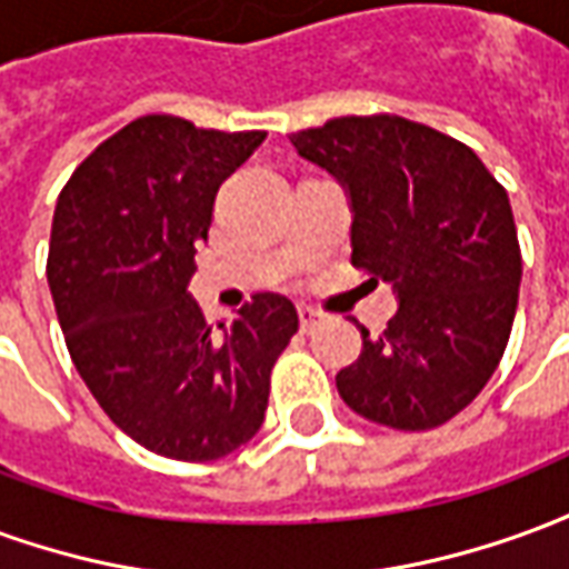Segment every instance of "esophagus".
Instances as JSON below:
<instances>
[{"mask_svg":"<svg viewBox=\"0 0 569 569\" xmlns=\"http://www.w3.org/2000/svg\"><path fill=\"white\" fill-rule=\"evenodd\" d=\"M322 320V313L317 308H310V305H298V322H301V329L305 332H310L317 322Z\"/></svg>","mask_w":569,"mask_h":569,"instance_id":"1","label":"esophagus"}]
</instances>
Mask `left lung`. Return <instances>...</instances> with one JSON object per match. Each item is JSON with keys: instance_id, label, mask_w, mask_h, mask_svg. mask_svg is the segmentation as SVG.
<instances>
[{"instance_id": "obj_1", "label": "left lung", "mask_w": 569, "mask_h": 569, "mask_svg": "<svg viewBox=\"0 0 569 569\" xmlns=\"http://www.w3.org/2000/svg\"><path fill=\"white\" fill-rule=\"evenodd\" d=\"M289 140L347 188L353 268L399 298L378 338L359 326L338 393L383 427H441L485 390L512 332L521 249L506 188L469 146L399 116L332 118Z\"/></svg>"}]
</instances>
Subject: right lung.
<instances>
[{
	"label": "right lung",
	"mask_w": 569,
	"mask_h": 569,
	"mask_svg": "<svg viewBox=\"0 0 569 569\" xmlns=\"http://www.w3.org/2000/svg\"><path fill=\"white\" fill-rule=\"evenodd\" d=\"M261 140L264 130L142 116L100 142L57 198L48 286L69 357L112 423L170 460L247 445L298 332L283 296H252L219 332L188 296L216 191Z\"/></svg>",
	"instance_id": "add662e5"
}]
</instances>
